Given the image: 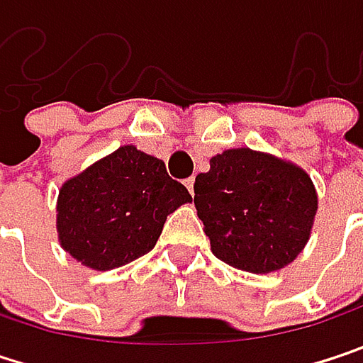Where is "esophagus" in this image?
Segmentation results:
<instances>
[{"label": "esophagus", "mask_w": 363, "mask_h": 363, "mask_svg": "<svg viewBox=\"0 0 363 363\" xmlns=\"http://www.w3.org/2000/svg\"><path fill=\"white\" fill-rule=\"evenodd\" d=\"M184 184H186L189 193H191V195H195V191H193V184H195V179H193V177H191V179H186V181H184Z\"/></svg>", "instance_id": "1"}]
</instances>
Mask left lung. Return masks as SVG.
I'll list each match as a JSON object with an SVG mask.
<instances>
[{
	"label": "left lung",
	"mask_w": 363,
	"mask_h": 363,
	"mask_svg": "<svg viewBox=\"0 0 363 363\" xmlns=\"http://www.w3.org/2000/svg\"><path fill=\"white\" fill-rule=\"evenodd\" d=\"M193 189L212 252L235 269H284L309 242L318 193L311 177L290 162L248 147L227 149Z\"/></svg>",
	"instance_id": "obj_1"
}]
</instances>
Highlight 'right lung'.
Returning <instances> with one entry per match:
<instances>
[{
    "instance_id": "obj_1",
    "label": "right lung",
    "mask_w": 363,
    "mask_h": 363,
    "mask_svg": "<svg viewBox=\"0 0 363 363\" xmlns=\"http://www.w3.org/2000/svg\"><path fill=\"white\" fill-rule=\"evenodd\" d=\"M186 201L162 160L123 145L60 186L58 242L82 264L109 271L151 252L168 214Z\"/></svg>"
}]
</instances>
